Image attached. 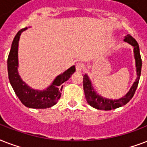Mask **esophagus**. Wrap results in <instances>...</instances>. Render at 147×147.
<instances>
[{
  "instance_id": "esophagus-1",
  "label": "esophagus",
  "mask_w": 147,
  "mask_h": 147,
  "mask_svg": "<svg viewBox=\"0 0 147 147\" xmlns=\"http://www.w3.org/2000/svg\"><path fill=\"white\" fill-rule=\"evenodd\" d=\"M84 64H83L82 62H78L76 63V69L77 71H82L84 69Z\"/></svg>"
}]
</instances>
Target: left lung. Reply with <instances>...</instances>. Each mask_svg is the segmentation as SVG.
<instances>
[{
    "label": "left lung",
    "mask_w": 147,
    "mask_h": 147,
    "mask_svg": "<svg viewBox=\"0 0 147 147\" xmlns=\"http://www.w3.org/2000/svg\"><path fill=\"white\" fill-rule=\"evenodd\" d=\"M123 40L134 47L135 59H136V66H137V72L138 77H137L136 82L132 85L129 92L123 98H120L118 100H110V99L100 97V95H98L94 92L92 87V84H91L89 78H88L87 75H85L84 78H83V87H84L85 98H86L88 103L94 108L99 110H105V111L116 109L117 107L125 105L127 103H128L131 100V98L134 95L137 85L139 83L140 73H141V56H140V53L139 45L135 39H134L131 36L128 34L127 36H125V39Z\"/></svg>",
    "instance_id": "8db88e82"
}]
</instances>
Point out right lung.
Here are the masks:
<instances>
[{
	"label": "right lung",
	"instance_id": "add662e5",
	"mask_svg": "<svg viewBox=\"0 0 147 147\" xmlns=\"http://www.w3.org/2000/svg\"><path fill=\"white\" fill-rule=\"evenodd\" d=\"M26 28L18 31L13 40L11 49L7 58V71L9 80L12 85L13 91L19 98L23 105L26 107L36 109H44L55 105L61 97L62 84L69 80L71 76L76 71L75 66H71L62 75L57 76L52 85L47 88L45 91H36L27 86L26 83L21 80L18 75V42L20 36L22 32L26 30Z\"/></svg>",
	"mask_w": 147,
	"mask_h": 147
}]
</instances>
